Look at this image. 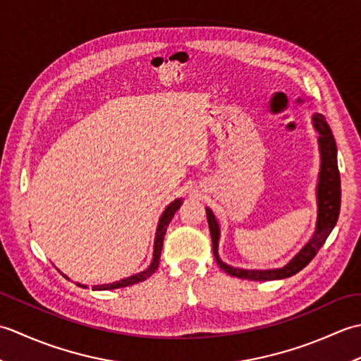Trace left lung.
<instances>
[{"label": "left lung", "mask_w": 361, "mask_h": 361, "mask_svg": "<svg viewBox=\"0 0 361 361\" xmlns=\"http://www.w3.org/2000/svg\"><path fill=\"white\" fill-rule=\"evenodd\" d=\"M312 124L318 133V149H319V172L317 181V224L315 231L310 239L304 243V247L291 257L290 262L279 268H267V270H250V268L231 267L220 259L219 256V240H220V225L212 209L206 208V217H208L212 251L219 267L225 273L235 276L240 279L250 281H276L286 279L290 276L301 271L310 260L315 257L317 251L323 247L329 234L336 225L340 216L341 206V181L338 172V163H336V144L329 127L326 118L321 113L312 114Z\"/></svg>", "instance_id": "left-lung-1"}]
</instances>
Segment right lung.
<instances>
[{"label":"right lung","instance_id":"add662e5","mask_svg":"<svg viewBox=\"0 0 361 361\" xmlns=\"http://www.w3.org/2000/svg\"><path fill=\"white\" fill-rule=\"evenodd\" d=\"M183 204V198H175V200L166 206V209L161 214V217L158 220V226H157V233H155V242H153V257H152V262L149 265V268H145L144 271L141 273H136L128 276L126 279H121L116 282H111V283H102V286H94L93 290H114V288H122V287H128V286H135L137 282H142L150 276L157 271L158 264H159V257H161V250H163V242H164V235L167 231V226L171 224L172 217L175 216V212L180 209V206ZM63 274V273H62ZM66 279L68 278L66 274H63ZM79 287L82 288H87V286H83V283H78Z\"/></svg>","mask_w":361,"mask_h":361}]
</instances>
